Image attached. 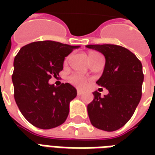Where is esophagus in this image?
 <instances>
[{
    "label": "esophagus",
    "mask_w": 155,
    "mask_h": 155,
    "mask_svg": "<svg viewBox=\"0 0 155 155\" xmlns=\"http://www.w3.org/2000/svg\"><path fill=\"white\" fill-rule=\"evenodd\" d=\"M84 94V91H81V90H78L77 91V94L78 95H81V94Z\"/></svg>",
    "instance_id": "obj_1"
}]
</instances>
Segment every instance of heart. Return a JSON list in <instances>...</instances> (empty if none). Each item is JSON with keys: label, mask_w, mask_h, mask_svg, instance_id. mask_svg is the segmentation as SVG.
<instances>
[{"label": "heart", "mask_w": 155, "mask_h": 155, "mask_svg": "<svg viewBox=\"0 0 155 155\" xmlns=\"http://www.w3.org/2000/svg\"><path fill=\"white\" fill-rule=\"evenodd\" d=\"M95 54H98L97 52H91L90 54H89V58H91L92 55H95ZM69 59V57L67 58V60ZM70 81H71V83L74 85H77V86H81V87H83L84 86L86 83H87V80L84 77V76H82V75H80V74H73V75H71V78H70Z\"/></svg>", "instance_id": "b5f03b06"}]
</instances>
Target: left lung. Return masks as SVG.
<instances>
[{"instance_id":"left-lung-1","label":"left lung","mask_w":155,"mask_h":155,"mask_svg":"<svg viewBox=\"0 0 155 155\" xmlns=\"http://www.w3.org/2000/svg\"><path fill=\"white\" fill-rule=\"evenodd\" d=\"M86 47L104 55V71L96 83L109 91L104 97L100 92H93L94 100L87 106L90 120L100 130H119L132 117L141 99L142 64L135 54L120 45H88Z\"/></svg>"}]
</instances>
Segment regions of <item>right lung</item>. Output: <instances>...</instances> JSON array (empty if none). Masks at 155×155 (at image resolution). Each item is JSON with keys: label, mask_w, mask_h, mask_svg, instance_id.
<instances>
[{"label": "right lung", "mask_w": 155, "mask_h": 155, "mask_svg": "<svg viewBox=\"0 0 155 155\" xmlns=\"http://www.w3.org/2000/svg\"><path fill=\"white\" fill-rule=\"evenodd\" d=\"M79 47L53 41H35L23 46L15 55L14 97L23 116L34 126L49 130L67 119L76 89L69 83L56 87L49 84V80L57 77L64 57Z\"/></svg>", "instance_id": "right-lung-1"}]
</instances>
